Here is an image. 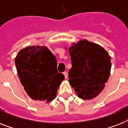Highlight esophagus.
Masks as SVG:
<instances>
[{
  "label": "esophagus",
  "mask_w": 128,
  "mask_h": 128,
  "mask_svg": "<svg viewBox=\"0 0 128 128\" xmlns=\"http://www.w3.org/2000/svg\"><path fill=\"white\" fill-rule=\"evenodd\" d=\"M63 74H64V75L65 79H67V78H68V74H67V72H63Z\"/></svg>",
  "instance_id": "1"
}]
</instances>
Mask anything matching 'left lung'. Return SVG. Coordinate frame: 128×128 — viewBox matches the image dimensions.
Here are the masks:
<instances>
[{"instance_id": "1", "label": "left lung", "mask_w": 128, "mask_h": 128, "mask_svg": "<svg viewBox=\"0 0 128 128\" xmlns=\"http://www.w3.org/2000/svg\"><path fill=\"white\" fill-rule=\"evenodd\" d=\"M69 52L70 85L81 99H92L103 90L109 78L111 58L102 47L86 40L71 46Z\"/></svg>"}]
</instances>
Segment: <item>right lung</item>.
I'll return each instance as SVG.
<instances>
[{
	"instance_id": "add662e5",
	"label": "right lung",
	"mask_w": 128,
	"mask_h": 128,
	"mask_svg": "<svg viewBox=\"0 0 128 128\" xmlns=\"http://www.w3.org/2000/svg\"><path fill=\"white\" fill-rule=\"evenodd\" d=\"M21 84L28 95L46 103L55 98L64 74L58 72L57 60L46 46H28L15 58Z\"/></svg>"
}]
</instances>
